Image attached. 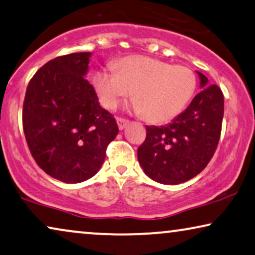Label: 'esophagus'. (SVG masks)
<instances>
[{
	"mask_svg": "<svg viewBox=\"0 0 255 255\" xmlns=\"http://www.w3.org/2000/svg\"><path fill=\"white\" fill-rule=\"evenodd\" d=\"M117 124H119V128H120V130H123V128L127 127L128 125V120H125V119H122V117H117Z\"/></svg>",
	"mask_w": 255,
	"mask_h": 255,
	"instance_id": "34e87169",
	"label": "esophagus"
}]
</instances>
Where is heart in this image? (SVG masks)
<instances>
[{
    "instance_id": "b5f03b06",
    "label": "heart",
    "mask_w": 255,
    "mask_h": 255,
    "mask_svg": "<svg viewBox=\"0 0 255 255\" xmlns=\"http://www.w3.org/2000/svg\"><path fill=\"white\" fill-rule=\"evenodd\" d=\"M114 69L116 72L102 70L94 77L101 105L115 109L132 92V108L152 123L175 119L197 86L195 75L187 66L171 65L153 57H123L115 62Z\"/></svg>"
}]
</instances>
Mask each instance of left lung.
Returning <instances> with one entry per match:
<instances>
[{
  "label": "left lung",
  "instance_id": "obj_1",
  "mask_svg": "<svg viewBox=\"0 0 255 255\" xmlns=\"http://www.w3.org/2000/svg\"><path fill=\"white\" fill-rule=\"evenodd\" d=\"M202 90L190 106L165 127H146V139L138 148V161L149 178L176 185L207 167L219 145L224 98L217 85H208L198 72Z\"/></svg>",
  "mask_w": 255,
  "mask_h": 255
}]
</instances>
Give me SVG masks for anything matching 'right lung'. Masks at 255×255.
<instances>
[{
  "label": "right lung",
  "mask_w": 255,
  "mask_h": 255,
  "mask_svg": "<svg viewBox=\"0 0 255 255\" xmlns=\"http://www.w3.org/2000/svg\"><path fill=\"white\" fill-rule=\"evenodd\" d=\"M91 53L58 56L29 80L23 105L25 139L36 164L61 182L99 171L119 125L85 78Z\"/></svg>",
  "instance_id": "right-lung-1"
}]
</instances>
